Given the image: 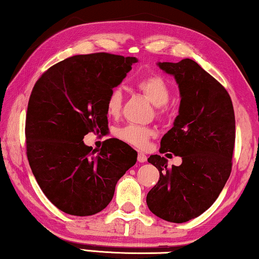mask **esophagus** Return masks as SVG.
I'll list each match as a JSON object with an SVG mask.
<instances>
[{"mask_svg": "<svg viewBox=\"0 0 259 259\" xmlns=\"http://www.w3.org/2000/svg\"><path fill=\"white\" fill-rule=\"evenodd\" d=\"M146 160H147V155L143 153V152H139V153H138V161L145 162Z\"/></svg>", "mask_w": 259, "mask_h": 259, "instance_id": "obj_1", "label": "esophagus"}]
</instances>
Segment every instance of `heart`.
<instances>
[{"label": "heart", "mask_w": 259, "mask_h": 259, "mask_svg": "<svg viewBox=\"0 0 259 259\" xmlns=\"http://www.w3.org/2000/svg\"><path fill=\"white\" fill-rule=\"evenodd\" d=\"M137 88L155 105V114L164 118L168 113L167 101L171 98V87L165 77L158 74L144 76L137 81ZM122 107V93L120 88H113L106 99V112L111 116H118ZM116 137L125 143L138 148H144L148 139L153 136L154 131L148 126L130 123L116 130Z\"/></svg>", "instance_id": "1"}]
</instances>
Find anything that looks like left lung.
Returning <instances> with one entry per match:
<instances>
[{
    "label": "left lung",
    "mask_w": 259,
    "mask_h": 259,
    "mask_svg": "<svg viewBox=\"0 0 259 259\" xmlns=\"http://www.w3.org/2000/svg\"><path fill=\"white\" fill-rule=\"evenodd\" d=\"M158 65L176 77L182 95L179 114L162 137L160 153L172 152L183 162L168 168L164 157L147 159L160 177L146 203L159 218L185 223L206 211L228 182L236 139L235 111L224 86L193 60Z\"/></svg>",
    "instance_id": "1"
}]
</instances>
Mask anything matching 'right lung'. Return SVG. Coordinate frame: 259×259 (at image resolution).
Segmentation results:
<instances>
[{"mask_svg": "<svg viewBox=\"0 0 259 259\" xmlns=\"http://www.w3.org/2000/svg\"><path fill=\"white\" fill-rule=\"evenodd\" d=\"M137 61L109 53L75 55L46 70L31 91L27 158L42 192L66 213L104 210L118 180L137 162V152L121 140H105L98 153L82 140L108 128L106 99Z\"/></svg>", "mask_w": 259, "mask_h": 259, "instance_id": "obj_1", "label": "right lung"}]
</instances>
